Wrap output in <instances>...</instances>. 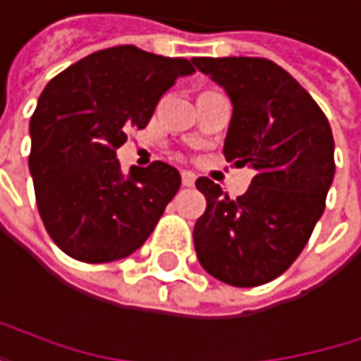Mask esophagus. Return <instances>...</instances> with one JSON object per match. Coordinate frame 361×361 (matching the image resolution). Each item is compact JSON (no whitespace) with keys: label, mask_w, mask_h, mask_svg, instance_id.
<instances>
[{"label":"esophagus","mask_w":361,"mask_h":361,"mask_svg":"<svg viewBox=\"0 0 361 361\" xmlns=\"http://www.w3.org/2000/svg\"><path fill=\"white\" fill-rule=\"evenodd\" d=\"M180 178H183V185H185V187H193V183H195V174L189 172V170H185V172L180 174Z\"/></svg>","instance_id":"obj_1"}]
</instances>
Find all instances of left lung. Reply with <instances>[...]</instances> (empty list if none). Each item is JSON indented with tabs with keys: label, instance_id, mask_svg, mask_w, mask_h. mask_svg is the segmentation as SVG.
I'll use <instances>...</instances> for the list:
<instances>
[{
	"label": "left lung",
	"instance_id": "left-lung-1",
	"mask_svg": "<svg viewBox=\"0 0 361 361\" xmlns=\"http://www.w3.org/2000/svg\"><path fill=\"white\" fill-rule=\"evenodd\" d=\"M228 91L234 114L225 159L255 172L236 200L210 178L195 187L206 210L193 228L202 268L234 287L281 276L306 247L334 178V138L324 110L281 66L264 57H195Z\"/></svg>",
	"mask_w": 361,
	"mask_h": 361
}]
</instances>
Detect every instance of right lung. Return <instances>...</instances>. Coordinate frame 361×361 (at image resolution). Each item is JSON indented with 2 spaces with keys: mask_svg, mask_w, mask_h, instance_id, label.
Wrapping results in <instances>:
<instances>
[{
  "mask_svg": "<svg viewBox=\"0 0 361 361\" xmlns=\"http://www.w3.org/2000/svg\"><path fill=\"white\" fill-rule=\"evenodd\" d=\"M193 70L189 59L123 44L76 61L42 91L29 121V170L44 228L66 255L104 264L147 243L180 174L153 161L125 176L116 149Z\"/></svg>",
  "mask_w": 361,
  "mask_h": 361,
  "instance_id": "1",
  "label": "right lung"
}]
</instances>
